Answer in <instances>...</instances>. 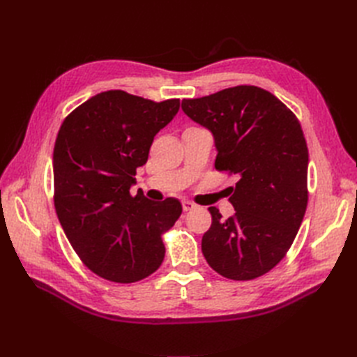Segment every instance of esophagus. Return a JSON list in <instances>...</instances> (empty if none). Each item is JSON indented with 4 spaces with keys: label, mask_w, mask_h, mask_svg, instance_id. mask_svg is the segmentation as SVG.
I'll list each match as a JSON object with an SVG mask.
<instances>
[{
    "label": "esophagus",
    "mask_w": 357,
    "mask_h": 357,
    "mask_svg": "<svg viewBox=\"0 0 357 357\" xmlns=\"http://www.w3.org/2000/svg\"><path fill=\"white\" fill-rule=\"evenodd\" d=\"M181 207H183V210H185V211H190V210H194L197 206L192 201H183L181 202Z\"/></svg>",
    "instance_id": "34e87169"
}]
</instances>
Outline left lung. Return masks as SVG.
<instances>
[{
	"label": "left lung",
	"mask_w": 357,
	"mask_h": 357,
	"mask_svg": "<svg viewBox=\"0 0 357 357\" xmlns=\"http://www.w3.org/2000/svg\"><path fill=\"white\" fill-rule=\"evenodd\" d=\"M188 117L211 130L215 168L238 181L229 197L233 218L210 207L202 255L215 272L250 281L287 255L307 206V147L294 112L255 85H237L185 99Z\"/></svg>",
	"instance_id": "obj_1"
}]
</instances>
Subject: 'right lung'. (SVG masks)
Segmentation results:
<instances>
[{
    "label": "right lung",
    "mask_w": 357,
    "mask_h": 357,
    "mask_svg": "<svg viewBox=\"0 0 357 357\" xmlns=\"http://www.w3.org/2000/svg\"><path fill=\"white\" fill-rule=\"evenodd\" d=\"M178 108V99L155 102L109 90L75 108L56 135V216L84 266L107 281L138 282L165 257L162 236L180 218V201L133 197L130 186L155 135Z\"/></svg>",
    "instance_id": "add662e5"
}]
</instances>
